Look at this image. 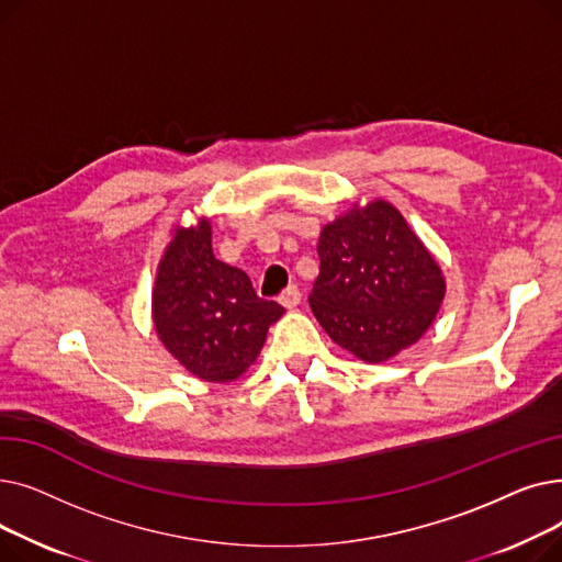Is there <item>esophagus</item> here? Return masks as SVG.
<instances>
[{"label": "esophagus", "instance_id": "obj_1", "mask_svg": "<svg viewBox=\"0 0 562 562\" xmlns=\"http://www.w3.org/2000/svg\"><path fill=\"white\" fill-rule=\"evenodd\" d=\"M301 299H303V293H301V289L296 286V284H289L282 293H280V305H284L286 310H293L296 307L299 303H301Z\"/></svg>", "mask_w": 562, "mask_h": 562}]
</instances>
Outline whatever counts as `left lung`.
Here are the masks:
<instances>
[{
	"instance_id": "1",
	"label": "left lung",
	"mask_w": 562,
	"mask_h": 562,
	"mask_svg": "<svg viewBox=\"0 0 562 562\" xmlns=\"http://www.w3.org/2000/svg\"><path fill=\"white\" fill-rule=\"evenodd\" d=\"M316 250L312 312L352 356L385 362L430 328L447 282L394 204H356L321 229Z\"/></svg>"
}]
</instances>
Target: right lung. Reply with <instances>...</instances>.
Wrapping results in <instances>:
<instances>
[{"label":"right lung","instance_id":"add662e5","mask_svg":"<svg viewBox=\"0 0 562 562\" xmlns=\"http://www.w3.org/2000/svg\"><path fill=\"white\" fill-rule=\"evenodd\" d=\"M284 314L259 299L250 278L214 257L212 225L175 227L153 289L155 330L195 378L229 382L259 356L271 323Z\"/></svg>","mask_w":562,"mask_h":562}]
</instances>
